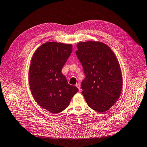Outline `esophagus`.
Here are the masks:
<instances>
[{
  "label": "esophagus",
  "mask_w": 147,
  "mask_h": 147,
  "mask_svg": "<svg viewBox=\"0 0 147 147\" xmlns=\"http://www.w3.org/2000/svg\"><path fill=\"white\" fill-rule=\"evenodd\" d=\"M76 86L79 89V90H80V88H81V85L80 84H76Z\"/></svg>",
  "instance_id": "34e87169"
}]
</instances>
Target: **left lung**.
I'll return each mask as SVG.
<instances>
[{
	"instance_id": "1",
	"label": "left lung",
	"mask_w": 147,
	"mask_h": 147,
	"mask_svg": "<svg viewBox=\"0 0 147 147\" xmlns=\"http://www.w3.org/2000/svg\"><path fill=\"white\" fill-rule=\"evenodd\" d=\"M76 54L82 63L85 78L81 83L82 94L88 105L102 112L118 99L122 76L116 56L107 45L88 41L77 45Z\"/></svg>"
}]
</instances>
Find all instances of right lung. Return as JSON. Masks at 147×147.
Returning a JSON list of instances; mask_svg holds the SVG:
<instances>
[{"label": "right lung", "instance_id": "1", "mask_svg": "<svg viewBox=\"0 0 147 147\" xmlns=\"http://www.w3.org/2000/svg\"><path fill=\"white\" fill-rule=\"evenodd\" d=\"M72 52V45L47 42L37 49L31 61L29 82L32 95L41 107L53 114L65 109L78 91L61 72Z\"/></svg>", "mask_w": 147, "mask_h": 147}]
</instances>
